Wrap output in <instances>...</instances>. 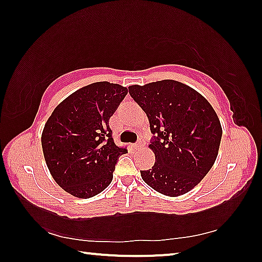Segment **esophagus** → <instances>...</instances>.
Listing matches in <instances>:
<instances>
[{"label":"esophagus","instance_id":"esophagus-1","mask_svg":"<svg viewBox=\"0 0 262 262\" xmlns=\"http://www.w3.org/2000/svg\"><path fill=\"white\" fill-rule=\"evenodd\" d=\"M141 145H142V143L139 141V142H136V143H135L134 145H133V148H134V149H139V148H141Z\"/></svg>","mask_w":262,"mask_h":262}]
</instances>
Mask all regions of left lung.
<instances>
[{
    "label": "left lung",
    "instance_id": "obj_1",
    "mask_svg": "<svg viewBox=\"0 0 262 262\" xmlns=\"http://www.w3.org/2000/svg\"><path fill=\"white\" fill-rule=\"evenodd\" d=\"M128 90L147 114L155 135L149 148L156 162L141 171L142 179L167 196L192 190L219 155L222 126L215 110L198 91L173 79L130 85Z\"/></svg>",
    "mask_w": 262,
    "mask_h": 262
}]
</instances>
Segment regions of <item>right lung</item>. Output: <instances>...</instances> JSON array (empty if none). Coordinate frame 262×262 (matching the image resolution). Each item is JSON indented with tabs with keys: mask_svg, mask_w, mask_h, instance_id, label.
<instances>
[{
	"mask_svg": "<svg viewBox=\"0 0 262 262\" xmlns=\"http://www.w3.org/2000/svg\"><path fill=\"white\" fill-rule=\"evenodd\" d=\"M128 89L110 82L83 86L56 106L43 127V157L53 179L66 192L89 199L113 179L118 158L108 120Z\"/></svg>",
	"mask_w": 262,
	"mask_h": 262,
	"instance_id": "right-lung-1",
	"label": "right lung"
}]
</instances>
